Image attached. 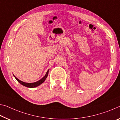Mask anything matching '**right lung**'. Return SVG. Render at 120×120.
<instances>
[{"instance_id":"1","label":"right lung","mask_w":120,"mask_h":120,"mask_svg":"<svg viewBox=\"0 0 120 120\" xmlns=\"http://www.w3.org/2000/svg\"><path fill=\"white\" fill-rule=\"evenodd\" d=\"M49 70H47V71L46 72V74H45V75L44 76L42 79H40L39 81H37V82H34V83H25V82H22L21 81H20V79H17V78L15 76H14L15 78L16 79L17 81H18L19 83H20V84H21L22 85H23V86H25L26 87H35L36 86H38V85H41V84H42V83L44 82L45 81V79L47 77V76H48V74H49Z\"/></svg>"}]
</instances>
